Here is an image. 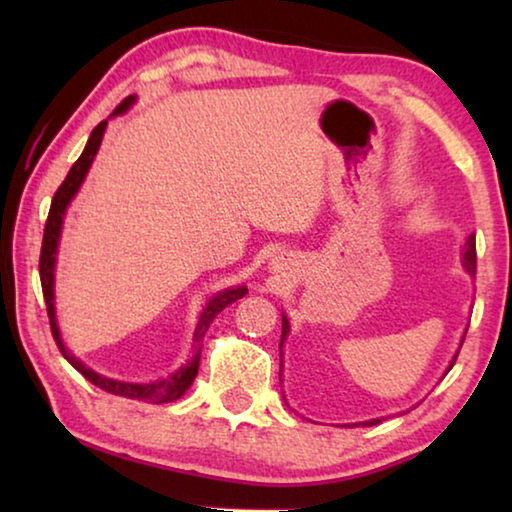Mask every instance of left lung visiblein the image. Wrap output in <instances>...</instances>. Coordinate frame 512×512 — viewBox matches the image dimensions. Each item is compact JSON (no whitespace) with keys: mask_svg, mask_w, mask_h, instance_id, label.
Wrapping results in <instances>:
<instances>
[{"mask_svg":"<svg viewBox=\"0 0 512 512\" xmlns=\"http://www.w3.org/2000/svg\"><path fill=\"white\" fill-rule=\"evenodd\" d=\"M465 250H463V266H465V271L470 273L472 277H474V273H476V244H474V235H470L467 237V241H465V246H463ZM287 334H289V320H287V316H282V341H280V354H282V343H284V339H287ZM463 341H465V336H463ZM463 345V343H461ZM458 357V354H456ZM456 357L452 359V363H449V368H447V372L452 370V366L456 363ZM379 420H370V422H363V424H377Z\"/></svg>","mask_w":512,"mask_h":512,"instance_id":"obj_1","label":"left lung"}]
</instances>
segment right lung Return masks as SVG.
<instances>
[{"instance_id":"right-lung-1","label":"right lung","mask_w":512,"mask_h":512,"mask_svg":"<svg viewBox=\"0 0 512 512\" xmlns=\"http://www.w3.org/2000/svg\"><path fill=\"white\" fill-rule=\"evenodd\" d=\"M135 103V94L133 97H126L119 103L112 112L115 115H124V112L131 108ZM108 119H103L99 126H94V131L90 135L88 144L81 153V158L72 164L67 178L63 180V185L56 189L54 198H51V207H49V216L45 223V237H42V250H40V282H42V293H45V302H47V314H49V325H51V334H54V341L58 345V350L63 357L72 363V366L81 372V375L92 381L94 386H99L101 391L119 395V397H128V400H142V402H151V404H164V402H173L178 397H183L187 393V388L192 386L194 377L198 375V363H201V343L203 336L210 327L212 320L219 316V311H223L232 302H237L239 298H244L248 289L246 287H235V289H225L219 291L216 296L207 302V307L201 311L198 316V323L194 329V345L192 352H189V359L185 366H180L176 372H171L169 377L164 379H155L151 384H133V381H117L110 377H103L99 372H94L92 368L85 366L83 361L74 357L72 352L65 348L63 339H60V329H58V320H56V307H54V271H56V253H58V239H60V230H63V219L67 212V205L72 203V198L79 192L85 176L92 167L94 155H97L103 133H106Z\"/></svg>"}]
</instances>
